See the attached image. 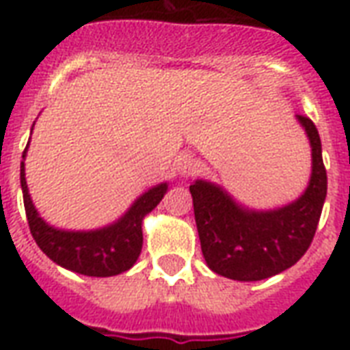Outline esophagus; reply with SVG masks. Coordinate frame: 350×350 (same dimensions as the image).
I'll list each match as a JSON object with an SVG mask.
<instances>
[{
  "instance_id": "34e87169",
  "label": "esophagus",
  "mask_w": 350,
  "mask_h": 350,
  "mask_svg": "<svg viewBox=\"0 0 350 350\" xmlns=\"http://www.w3.org/2000/svg\"><path fill=\"white\" fill-rule=\"evenodd\" d=\"M176 170H178V174L183 176V178H189V176L197 174L198 172V161L191 155V153H180L178 157H176L174 163Z\"/></svg>"
}]
</instances>
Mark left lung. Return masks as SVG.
<instances>
[{
    "label": "left lung",
    "instance_id": "left-lung-1",
    "mask_svg": "<svg viewBox=\"0 0 350 350\" xmlns=\"http://www.w3.org/2000/svg\"><path fill=\"white\" fill-rule=\"evenodd\" d=\"M311 142L313 170L306 193L293 204L253 212L210 182L191 183L193 210L206 264L236 281H260L285 271L304 257L313 242L326 198V168L321 137L308 116L298 114Z\"/></svg>",
    "mask_w": 350,
    "mask_h": 350
}]
</instances>
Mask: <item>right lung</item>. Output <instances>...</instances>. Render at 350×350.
<instances>
[{
    "label": "right lung",
    "instance_id": "add662e5",
    "mask_svg": "<svg viewBox=\"0 0 350 350\" xmlns=\"http://www.w3.org/2000/svg\"><path fill=\"white\" fill-rule=\"evenodd\" d=\"M26 150L22 157H26ZM20 183L24 193L27 225L42 253L67 270L92 278L118 275L137 262L142 251V219L159 204L168 189L167 183H161L146 191L142 197L135 200L129 212L110 227L90 232H71L50 227L39 217L27 193L24 161L20 163Z\"/></svg>",
    "mask_w": 350,
    "mask_h": 350
}]
</instances>
